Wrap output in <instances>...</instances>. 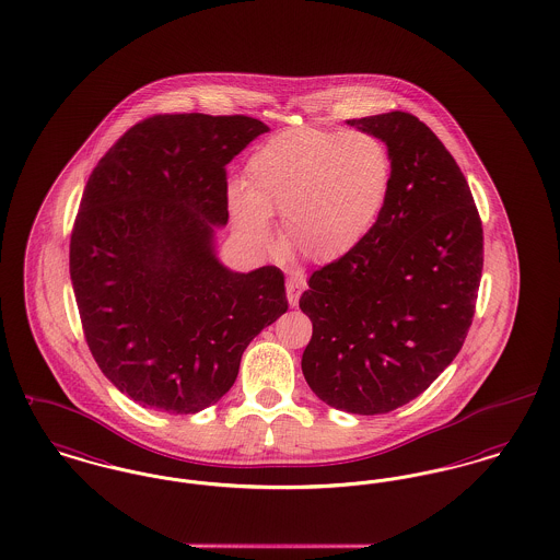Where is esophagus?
<instances>
[{
	"label": "esophagus",
	"mask_w": 560,
	"mask_h": 560,
	"mask_svg": "<svg viewBox=\"0 0 560 560\" xmlns=\"http://www.w3.org/2000/svg\"><path fill=\"white\" fill-rule=\"evenodd\" d=\"M302 290H304V279H300V277H290V279H288V283H285V292H288V302H290V306H296L298 300H300V294H302Z\"/></svg>",
	"instance_id": "obj_1"
}]
</instances>
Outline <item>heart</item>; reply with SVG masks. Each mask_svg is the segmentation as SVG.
I'll use <instances>...</instances> for the list:
<instances>
[{
	"label": "heart",
	"instance_id": "b5f03b06",
	"mask_svg": "<svg viewBox=\"0 0 560 560\" xmlns=\"http://www.w3.org/2000/svg\"><path fill=\"white\" fill-rule=\"evenodd\" d=\"M389 186L392 156L376 137L300 127L249 154L245 188H229V209L249 245L266 247L268 218L281 215L285 249L326 264L351 254L374 229Z\"/></svg>",
	"mask_w": 560,
	"mask_h": 560
}]
</instances>
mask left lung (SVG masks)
Here are the masks:
<instances>
[{"instance_id": "left-lung-1", "label": "left lung", "mask_w": 560, "mask_h": 560, "mask_svg": "<svg viewBox=\"0 0 560 560\" xmlns=\"http://www.w3.org/2000/svg\"><path fill=\"white\" fill-rule=\"evenodd\" d=\"M347 125L385 141L392 186L362 243L308 279L302 374L331 408L385 415L457 358L482 277V222L459 165L417 116Z\"/></svg>"}]
</instances>
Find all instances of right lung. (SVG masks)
Segmentation results:
<instances>
[{
  "mask_svg": "<svg viewBox=\"0 0 560 560\" xmlns=\"http://www.w3.org/2000/svg\"><path fill=\"white\" fill-rule=\"evenodd\" d=\"M266 131L249 116L159 114L86 182L69 243L82 329L101 372L143 408L215 404L247 345L288 311L277 266L234 272L215 256L226 165Z\"/></svg>",
  "mask_w": 560,
  "mask_h": 560,
  "instance_id": "1",
  "label": "right lung"
}]
</instances>
